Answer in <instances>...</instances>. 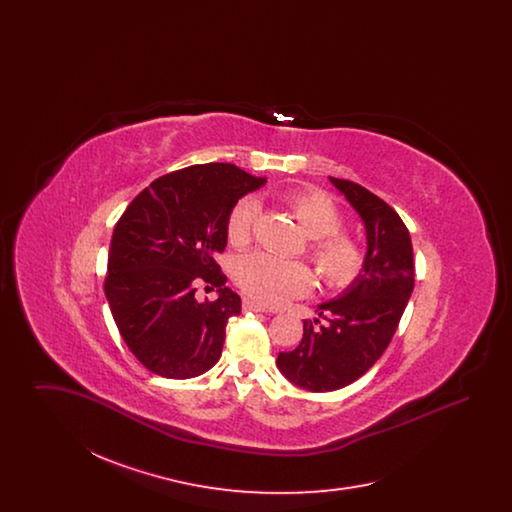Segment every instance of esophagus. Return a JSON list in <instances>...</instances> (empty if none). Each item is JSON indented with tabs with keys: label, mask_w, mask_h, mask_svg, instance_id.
Here are the masks:
<instances>
[{
	"label": "esophagus",
	"mask_w": 512,
	"mask_h": 512,
	"mask_svg": "<svg viewBox=\"0 0 512 512\" xmlns=\"http://www.w3.org/2000/svg\"><path fill=\"white\" fill-rule=\"evenodd\" d=\"M244 311H251V313H272V309H268L267 305H261L253 299H244Z\"/></svg>",
	"instance_id": "obj_1"
}]
</instances>
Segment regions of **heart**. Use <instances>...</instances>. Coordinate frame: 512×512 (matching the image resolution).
I'll return each mask as SVG.
<instances>
[{
	"label": "heart",
	"mask_w": 512,
	"mask_h": 512,
	"mask_svg": "<svg viewBox=\"0 0 512 512\" xmlns=\"http://www.w3.org/2000/svg\"><path fill=\"white\" fill-rule=\"evenodd\" d=\"M276 199L292 213L301 232L313 240L311 257L324 282L336 290L351 286L365 267V251L355 238L338 232L341 217L334 201L315 190H286ZM257 213L259 203L253 197H244L234 205L226 226L230 244L245 245L251 240ZM236 278L247 295L268 305L303 297L315 286V276L305 263L265 251L244 255L238 261Z\"/></svg>",
	"instance_id": "b5f03b06"
}]
</instances>
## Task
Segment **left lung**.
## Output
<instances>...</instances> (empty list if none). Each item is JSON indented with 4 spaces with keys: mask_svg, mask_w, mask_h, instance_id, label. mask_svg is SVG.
Masks as SVG:
<instances>
[{
    "mask_svg": "<svg viewBox=\"0 0 512 512\" xmlns=\"http://www.w3.org/2000/svg\"><path fill=\"white\" fill-rule=\"evenodd\" d=\"M365 226V267L334 299L317 305L318 318L303 320V340L278 353L276 366L292 384L334 391L361 378L397 330L414 288L413 244L401 217L366 188L328 176Z\"/></svg>",
    "mask_w": 512,
    "mask_h": 512,
    "instance_id": "8db88e82",
    "label": "left lung"
}]
</instances>
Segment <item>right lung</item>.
Masks as SVG:
<instances>
[{"instance_id":"1","label":"right lung","mask_w":512,"mask_h":512,"mask_svg":"<svg viewBox=\"0 0 512 512\" xmlns=\"http://www.w3.org/2000/svg\"><path fill=\"white\" fill-rule=\"evenodd\" d=\"M265 184V176L232 163L194 165L151 182L122 213L105 297L122 340L147 370L184 380L219 361L242 299L224 286L215 255L228 242L234 205ZM201 279L218 288L215 302L196 299Z\"/></svg>"}]
</instances>
